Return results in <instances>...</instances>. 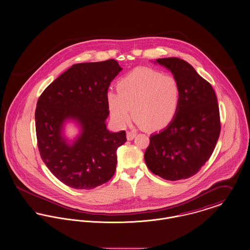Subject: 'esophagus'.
Masks as SVG:
<instances>
[{
  "label": "esophagus",
  "instance_id": "34e87169",
  "mask_svg": "<svg viewBox=\"0 0 250 250\" xmlns=\"http://www.w3.org/2000/svg\"><path fill=\"white\" fill-rule=\"evenodd\" d=\"M136 136H137V133H136L135 131H129V132H127V140H128V141L134 140V139L136 138Z\"/></svg>",
  "mask_w": 250,
  "mask_h": 250
}]
</instances>
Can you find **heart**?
<instances>
[{
  "label": "heart",
  "instance_id": "1",
  "mask_svg": "<svg viewBox=\"0 0 250 250\" xmlns=\"http://www.w3.org/2000/svg\"><path fill=\"white\" fill-rule=\"evenodd\" d=\"M116 88L117 93L107 92V106L121 127L130 121L132 109L140 125L154 131L167 127L177 114L181 88L171 75L140 67L120 79Z\"/></svg>",
  "mask_w": 250,
  "mask_h": 250
}]
</instances>
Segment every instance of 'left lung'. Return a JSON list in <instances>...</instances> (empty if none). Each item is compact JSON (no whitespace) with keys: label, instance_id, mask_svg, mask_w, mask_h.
I'll use <instances>...</instances> for the list:
<instances>
[{"label":"left lung","instance_id":"8db88e82","mask_svg":"<svg viewBox=\"0 0 250 250\" xmlns=\"http://www.w3.org/2000/svg\"><path fill=\"white\" fill-rule=\"evenodd\" d=\"M172 72L181 88L178 111L163 131L150 137L144 160L156 175L177 181L195 175L210 159L220 134L214 88L186 61L158 59Z\"/></svg>","mask_w":250,"mask_h":250}]
</instances>
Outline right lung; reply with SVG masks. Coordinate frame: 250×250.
<instances>
[{
	"mask_svg": "<svg viewBox=\"0 0 250 250\" xmlns=\"http://www.w3.org/2000/svg\"><path fill=\"white\" fill-rule=\"evenodd\" d=\"M122 70L114 60L72 65L38 98L36 108L37 146L46 167L61 182L77 189H92L107 183L116 169V150L126 132L110 133L106 119L108 86ZM76 120L82 128L68 145L63 122Z\"/></svg>",
	"mask_w": 250,
	"mask_h": 250,
	"instance_id": "right-lung-1",
	"label": "right lung"
}]
</instances>
